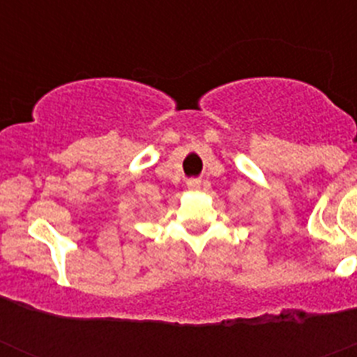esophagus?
I'll return each mask as SVG.
<instances>
[{"mask_svg":"<svg viewBox=\"0 0 357 357\" xmlns=\"http://www.w3.org/2000/svg\"><path fill=\"white\" fill-rule=\"evenodd\" d=\"M202 185V181H198V178H189L188 181V188L191 189V191H197V189H200Z\"/></svg>","mask_w":357,"mask_h":357,"instance_id":"34e87169","label":"esophagus"}]
</instances>
